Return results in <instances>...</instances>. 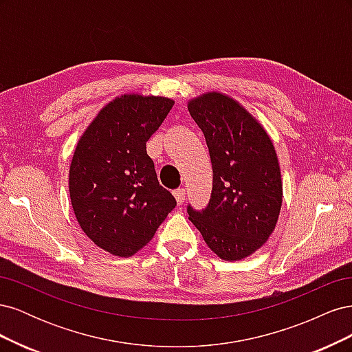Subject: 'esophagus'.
<instances>
[{"label":"esophagus","instance_id":"obj_1","mask_svg":"<svg viewBox=\"0 0 352 352\" xmlns=\"http://www.w3.org/2000/svg\"><path fill=\"white\" fill-rule=\"evenodd\" d=\"M173 195H175L176 201H177V204L182 206L184 202H185V189H184V188L175 189V190H173Z\"/></svg>","mask_w":352,"mask_h":352}]
</instances>
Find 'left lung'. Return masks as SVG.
<instances>
[{
  "mask_svg": "<svg viewBox=\"0 0 352 352\" xmlns=\"http://www.w3.org/2000/svg\"><path fill=\"white\" fill-rule=\"evenodd\" d=\"M206 136L212 189L206 208L188 206L190 221L223 260H242L269 239L282 207L278 155L263 126L219 92L188 105Z\"/></svg>",
  "mask_w": 352,
  "mask_h": 352,
  "instance_id": "obj_1",
  "label": "left lung"
}]
</instances>
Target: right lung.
Masks as SVG:
<instances>
[{
  "instance_id": "1",
  "label": "right lung",
  "mask_w": 352,
  "mask_h": 352,
  "mask_svg": "<svg viewBox=\"0 0 352 352\" xmlns=\"http://www.w3.org/2000/svg\"><path fill=\"white\" fill-rule=\"evenodd\" d=\"M172 107L164 97L122 95L98 113L74 150V216L87 236L113 255L131 257L145 247L176 206L146 154V141Z\"/></svg>"
}]
</instances>
